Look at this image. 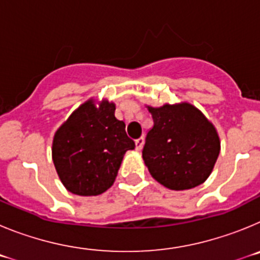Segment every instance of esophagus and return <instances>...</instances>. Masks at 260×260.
Segmentation results:
<instances>
[{
	"label": "esophagus",
	"instance_id": "1",
	"mask_svg": "<svg viewBox=\"0 0 260 260\" xmlns=\"http://www.w3.org/2000/svg\"><path fill=\"white\" fill-rule=\"evenodd\" d=\"M143 144H144V139L143 138H139L135 141V150L137 151H141L143 148Z\"/></svg>",
	"mask_w": 260,
	"mask_h": 260
}]
</instances>
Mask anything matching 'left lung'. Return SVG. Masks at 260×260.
Listing matches in <instances>:
<instances>
[{"label":"left lung","instance_id":"8db88e82","mask_svg":"<svg viewBox=\"0 0 260 260\" xmlns=\"http://www.w3.org/2000/svg\"><path fill=\"white\" fill-rule=\"evenodd\" d=\"M153 127L142 151L151 176L171 190L199 186L212 173L220 138L211 121L190 103L153 108Z\"/></svg>","mask_w":260,"mask_h":260}]
</instances>
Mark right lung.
<instances>
[{"instance_id":"right-lung-1","label":"right lung","mask_w":260,"mask_h":260,"mask_svg":"<svg viewBox=\"0 0 260 260\" xmlns=\"http://www.w3.org/2000/svg\"><path fill=\"white\" fill-rule=\"evenodd\" d=\"M116 104L89 99L78 107L54 134L52 158L66 190L80 197L107 191L116 180L126 151L135 143L125 122L114 116Z\"/></svg>"}]
</instances>
